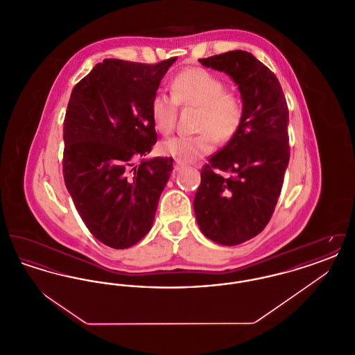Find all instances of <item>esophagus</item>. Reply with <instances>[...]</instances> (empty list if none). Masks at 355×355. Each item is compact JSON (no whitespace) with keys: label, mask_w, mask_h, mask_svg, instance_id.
Returning <instances> with one entry per match:
<instances>
[{"label":"esophagus","mask_w":355,"mask_h":355,"mask_svg":"<svg viewBox=\"0 0 355 355\" xmlns=\"http://www.w3.org/2000/svg\"><path fill=\"white\" fill-rule=\"evenodd\" d=\"M184 168V165L181 164V162H178V161H175V164H174V173H177V171H180V170Z\"/></svg>","instance_id":"esophagus-1"}]
</instances>
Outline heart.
<instances>
[{"label":"heart","instance_id":"b5f03b06","mask_svg":"<svg viewBox=\"0 0 355 355\" xmlns=\"http://www.w3.org/2000/svg\"><path fill=\"white\" fill-rule=\"evenodd\" d=\"M171 94L155 93L150 101L153 126L161 135L174 129L177 107H198L197 132L200 135L171 137L159 144V152L178 162H194L211 152L218 142L230 141L241 128L243 105L241 98L225 90L223 81L202 68H189L171 81Z\"/></svg>","mask_w":355,"mask_h":355}]
</instances>
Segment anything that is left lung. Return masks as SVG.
<instances>
[{"label":"left lung","instance_id":"obj_1","mask_svg":"<svg viewBox=\"0 0 355 355\" xmlns=\"http://www.w3.org/2000/svg\"><path fill=\"white\" fill-rule=\"evenodd\" d=\"M200 62L226 73L243 105L239 130L203 166L193 202L203 236L234 246L258 236L278 202L290 159L288 109L278 78L252 53L227 51Z\"/></svg>","mask_w":355,"mask_h":355}]
</instances>
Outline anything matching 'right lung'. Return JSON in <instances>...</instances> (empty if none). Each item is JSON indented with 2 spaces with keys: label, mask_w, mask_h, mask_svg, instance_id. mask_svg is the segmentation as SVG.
<instances>
[{
  "label": "right lung",
  "mask_w": 355,
  "mask_h": 355,
  "mask_svg": "<svg viewBox=\"0 0 355 355\" xmlns=\"http://www.w3.org/2000/svg\"><path fill=\"white\" fill-rule=\"evenodd\" d=\"M177 57L155 65L106 58L71 90L62 171L89 232L128 249L152 229L173 158H145L157 142L150 101Z\"/></svg>",
  "instance_id": "add662e5"
}]
</instances>
